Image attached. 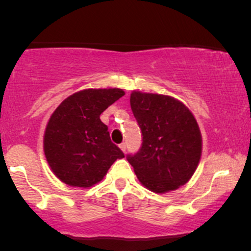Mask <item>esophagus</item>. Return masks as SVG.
Segmentation results:
<instances>
[{
    "label": "esophagus",
    "mask_w": 251,
    "mask_h": 251,
    "mask_svg": "<svg viewBox=\"0 0 251 251\" xmlns=\"http://www.w3.org/2000/svg\"><path fill=\"white\" fill-rule=\"evenodd\" d=\"M119 148H120V150H122L123 152H125V151H126V144H125V143H122V144H120V145H119Z\"/></svg>",
    "instance_id": "obj_1"
}]
</instances>
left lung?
I'll list each match as a JSON object with an SVG mask.
<instances>
[{
	"label": "left lung",
	"mask_w": 251,
	"mask_h": 251,
	"mask_svg": "<svg viewBox=\"0 0 251 251\" xmlns=\"http://www.w3.org/2000/svg\"><path fill=\"white\" fill-rule=\"evenodd\" d=\"M133 116L142 129L143 145L128 155L138 180L155 194L174 191L195 174L201 155V134L192 112L179 100L133 91Z\"/></svg>",
	"instance_id": "obj_1"
}]
</instances>
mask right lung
Instances as JSON below:
<instances>
[{"mask_svg": "<svg viewBox=\"0 0 251 251\" xmlns=\"http://www.w3.org/2000/svg\"><path fill=\"white\" fill-rule=\"evenodd\" d=\"M120 88H88L76 92L51 113L43 134V151L62 183L91 188L103 179L122 150L109 138L100 114L122 98Z\"/></svg>", "mask_w": 251, "mask_h": 251, "instance_id": "obj_1", "label": "right lung"}]
</instances>
